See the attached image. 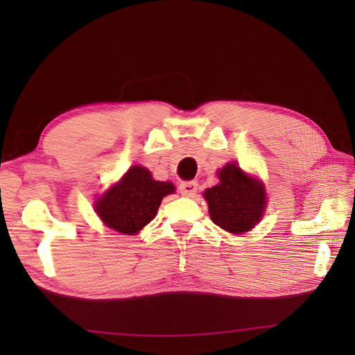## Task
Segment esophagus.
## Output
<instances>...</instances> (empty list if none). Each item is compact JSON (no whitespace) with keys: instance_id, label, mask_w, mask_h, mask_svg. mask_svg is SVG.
Here are the masks:
<instances>
[{"instance_id":"34e87169","label":"esophagus","mask_w":355,"mask_h":355,"mask_svg":"<svg viewBox=\"0 0 355 355\" xmlns=\"http://www.w3.org/2000/svg\"><path fill=\"white\" fill-rule=\"evenodd\" d=\"M178 189H180V192H182V196L191 197L197 192V183L196 182H182L178 186Z\"/></svg>"}]
</instances>
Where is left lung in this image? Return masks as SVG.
Wrapping results in <instances>:
<instances>
[{"label":"left lung","mask_w":355,"mask_h":355,"mask_svg":"<svg viewBox=\"0 0 355 355\" xmlns=\"http://www.w3.org/2000/svg\"><path fill=\"white\" fill-rule=\"evenodd\" d=\"M203 196L214 224L235 235L250 230L266 207L264 186L233 163L219 171V184L207 189Z\"/></svg>","instance_id":"obj_1"}]
</instances>
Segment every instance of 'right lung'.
Returning a JSON list of instances; mask_svg holds the SVG:
<instances>
[{
  "instance_id": "obj_1",
  "label": "right lung",
  "mask_w": 355,
  "mask_h": 355,
  "mask_svg": "<svg viewBox=\"0 0 355 355\" xmlns=\"http://www.w3.org/2000/svg\"><path fill=\"white\" fill-rule=\"evenodd\" d=\"M173 191L172 183L156 182L146 167L133 166L120 183L95 202V211L107 227L135 235L155 218L163 197Z\"/></svg>"
}]
</instances>
